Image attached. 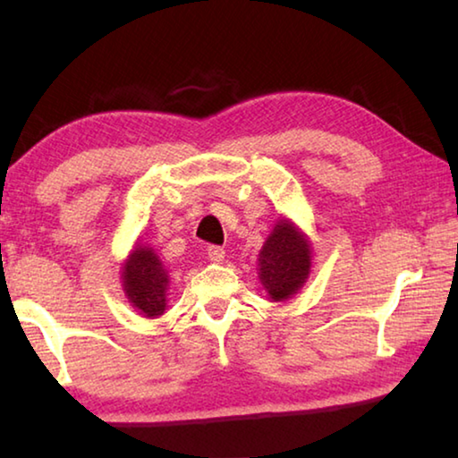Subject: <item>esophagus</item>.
Listing matches in <instances>:
<instances>
[{
    "label": "esophagus",
    "mask_w": 458,
    "mask_h": 458,
    "mask_svg": "<svg viewBox=\"0 0 458 458\" xmlns=\"http://www.w3.org/2000/svg\"><path fill=\"white\" fill-rule=\"evenodd\" d=\"M224 257H226L224 248H220V246H208V259H210L212 262H222Z\"/></svg>",
    "instance_id": "1"
}]
</instances>
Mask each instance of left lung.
Here are the masks:
<instances>
[{"label": "left lung", "instance_id": "1", "mask_svg": "<svg viewBox=\"0 0 458 458\" xmlns=\"http://www.w3.org/2000/svg\"><path fill=\"white\" fill-rule=\"evenodd\" d=\"M311 240L289 218L276 220L259 252V278L270 301L281 303L297 294L311 275Z\"/></svg>", "mask_w": 458, "mask_h": 458}]
</instances>
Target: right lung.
I'll return each mask as SVG.
<instances>
[{"instance_id": "add662e5", "label": "right lung", "mask_w": 458, "mask_h": 458, "mask_svg": "<svg viewBox=\"0 0 458 458\" xmlns=\"http://www.w3.org/2000/svg\"><path fill=\"white\" fill-rule=\"evenodd\" d=\"M121 283L127 301L139 315L155 319L165 313L169 270L149 244L135 242L121 267Z\"/></svg>"}]
</instances>
